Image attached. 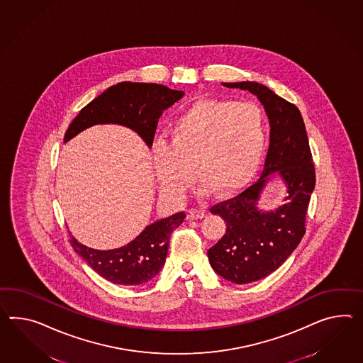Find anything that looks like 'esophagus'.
I'll list each match as a JSON object with an SVG mask.
<instances>
[{
  "label": "esophagus",
  "mask_w": 363,
  "mask_h": 363,
  "mask_svg": "<svg viewBox=\"0 0 363 363\" xmlns=\"http://www.w3.org/2000/svg\"><path fill=\"white\" fill-rule=\"evenodd\" d=\"M204 211H199V209H191V211H188V213H186V218H188V220H201V218H204Z\"/></svg>",
  "instance_id": "obj_1"
}]
</instances>
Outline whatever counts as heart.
I'll return each mask as SVG.
<instances>
[{
  "label": "heart",
  "instance_id": "heart-1",
  "mask_svg": "<svg viewBox=\"0 0 363 363\" xmlns=\"http://www.w3.org/2000/svg\"><path fill=\"white\" fill-rule=\"evenodd\" d=\"M168 138L169 146L158 143L151 149L163 195L182 200L196 172L200 195L228 197L247 186L258 172L266 147V125L254 104L200 100L172 122Z\"/></svg>",
  "mask_w": 363,
  "mask_h": 363
}]
</instances>
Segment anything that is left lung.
<instances>
[{
  "instance_id": "8db88e82",
  "label": "left lung",
  "mask_w": 363,
  "mask_h": 363,
  "mask_svg": "<svg viewBox=\"0 0 363 363\" xmlns=\"http://www.w3.org/2000/svg\"><path fill=\"white\" fill-rule=\"evenodd\" d=\"M257 96L269 117V146L258 182L232 200L214 205L226 232L208 250L212 269L234 284L269 277L298 247L306 233V214L316 184L306 125L294 104L255 82L221 83ZM272 178L286 186L284 204L266 211L259 200Z\"/></svg>"
}]
</instances>
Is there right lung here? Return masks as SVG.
Listing matches in <instances>:
<instances>
[{"label":"right lung","mask_w":363,"mask_h":363,"mask_svg":"<svg viewBox=\"0 0 363 363\" xmlns=\"http://www.w3.org/2000/svg\"><path fill=\"white\" fill-rule=\"evenodd\" d=\"M183 96V91L160 84L122 82L113 85L76 116L65 133V143L94 125L113 123L135 131L150 149L160 116ZM184 218L183 212L160 218L147 225L128 245L112 250L88 247L72 234L71 245L104 279L121 286H140L154 279L163 269L171 233Z\"/></svg>","instance_id":"1"}]
</instances>
